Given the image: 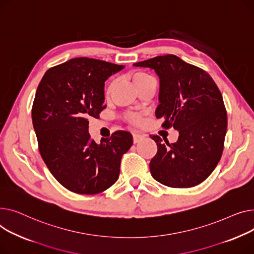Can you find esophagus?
I'll list each match as a JSON object with an SVG mask.
<instances>
[{"label": "esophagus", "instance_id": "34e87169", "mask_svg": "<svg viewBox=\"0 0 254 254\" xmlns=\"http://www.w3.org/2000/svg\"><path fill=\"white\" fill-rule=\"evenodd\" d=\"M142 138H143V135H142V134H139V133H133V142H134V143H137V142H139Z\"/></svg>", "mask_w": 254, "mask_h": 254}]
</instances>
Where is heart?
Wrapping results in <instances>:
<instances>
[{
  "mask_svg": "<svg viewBox=\"0 0 254 254\" xmlns=\"http://www.w3.org/2000/svg\"><path fill=\"white\" fill-rule=\"evenodd\" d=\"M152 77L150 76V74L146 73V72H143V71H139V72H136L135 74L133 76V82L134 84H135L136 87H138L139 85H141L142 83L146 82L147 80H151ZM114 85H115V82H111L109 84V86L107 87V90H106V94L109 96L113 90L114 88ZM129 120L131 122H134V123H138L140 122V116L137 115V114H131L129 116Z\"/></svg>",
  "mask_w": 254,
  "mask_h": 254,
  "instance_id": "1",
  "label": "heart"
}]
</instances>
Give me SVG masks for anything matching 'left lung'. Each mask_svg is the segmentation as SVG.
<instances>
[{
  "mask_svg": "<svg viewBox=\"0 0 254 254\" xmlns=\"http://www.w3.org/2000/svg\"><path fill=\"white\" fill-rule=\"evenodd\" d=\"M148 67L160 79L156 117L163 127L180 133L174 143H162L151 160L152 176L170 188L195 187L209 176L218 164L228 127L222 95L205 70L187 64L175 55L157 56L134 64Z\"/></svg>",
  "mask_w": 254,
  "mask_h": 254,
  "instance_id": "8db88e82",
  "label": "left lung"
}]
</instances>
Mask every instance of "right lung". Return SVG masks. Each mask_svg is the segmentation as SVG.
Wrapping results in <instances>:
<instances>
[{"instance_id": "add662e5", "label": "right lung", "mask_w": 254, "mask_h": 254, "mask_svg": "<svg viewBox=\"0 0 254 254\" xmlns=\"http://www.w3.org/2000/svg\"><path fill=\"white\" fill-rule=\"evenodd\" d=\"M118 65L79 57L49 68L42 78L32 109L40 154L57 182L70 191L94 195L112 187L133 143L131 133L116 131L96 143L88 132L89 117L104 106V82Z\"/></svg>"}]
</instances>
